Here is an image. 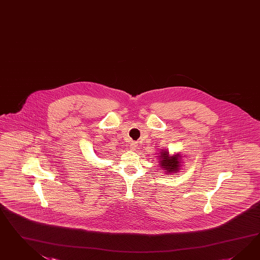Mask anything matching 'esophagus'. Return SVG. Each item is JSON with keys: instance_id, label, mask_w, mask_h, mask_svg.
Segmentation results:
<instances>
[{"instance_id": "34e87169", "label": "esophagus", "mask_w": 260, "mask_h": 260, "mask_svg": "<svg viewBox=\"0 0 260 260\" xmlns=\"http://www.w3.org/2000/svg\"><path fill=\"white\" fill-rule=\"evenodd\" d=\"M131 148H132L133 150H136L137 148H138V144H137L136 142H133V143L131 144Z\"/></svg>"}]
</instances>
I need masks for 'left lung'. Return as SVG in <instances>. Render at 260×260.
Here are the masks:
<instances>
[{
  "label": "left lung",
  "mask_w": 260,
  "mask_h": 260,
  "mask_svg": "<svg viewBox=\"0 0 260 260\" xmlns=\"http://www.w3.org/2000/svg\"><path fill=\"white\" fill-rule=\"evenodd\" d=\"M182 156L179 154H169V151L167 149H162L161 152L159 153V166L161 167V169L165 170V173L170 175V174H174L177 175L176 173H178L181 169V162H183L182 160Z\"/></svg>",
  "instance_id": "left-lung-1"
}]
</instances>
